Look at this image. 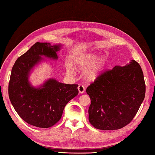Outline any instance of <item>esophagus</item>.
Instances as JSON below:
<instances>
[{
	"instance_id": "1",
	"label": "esophagus",
	"mask_w": 155,
	"mask_h": 155,
	"mask_svg": "<svg viewBox=\"0 0 155 155\" xmlns=\"http://www.w3.org/2000/svg\"><path fill=\"white\" fill-rule=\"evenodd\" d=\"M78 92H79L80 94H83L85 92V87H84V85H83V84L78 85Z\"/></svg>"
}]
</instances>
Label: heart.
Returning a JSON list of instances; mask_svg holds the SVG:
<instances>
[{
    "label": "heart",
    "mask_w": 155,
    "mask_h": 155,
    "mask_svg": "<svg viewBox=\"0 0 155 155\" xmlns=\"http://www.w3.org/2000/svg\"><path fill=\"white\" fill-rule=\"evenodd\" d=\"M98 56L94 54H89L87 55H84L83 57H81L78 58L77 61V64L78 67L81 68H85L90 65L93 64L94 62L98 59ZM107 63V60L105 58H102L98 61L96 64H94L93 67L86 72V77L87 78L90 80H94L99 74L101 72L103 71L105 65ZM71 71V70H69Z\"/></svg>",
    "instance_id": "obj_1"
}]
</instances>
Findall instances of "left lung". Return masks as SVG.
Wrapping results in <instances>:
<instances>
[{
	"mask_svg": "<svg viewBox=\"0 0 155 155\" xmlns=\"http://www.w3.org/2000/svg\"><path fill=\"white\" fill-rule=\"evenodd\" d=\"M86 91L91 101L90 123L100 130L120 129L133 119L145 96L142 68L134 60L115 66L101 72Z\"/></svg>",
	"mask_w": 155,
	"mask_h": 155,
	"instance_id": "1",
	"label": "left lung"
}]
</instances>
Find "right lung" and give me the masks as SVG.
I'll list each match as a JSON object with an SVG mask.
<instances>
[{
  "label": "right lung",
  "mask_w": 155,
  "mask_h": 155,
  "mask_svg": "<svg viewBox=\"0 0 155 155\" xmlns=\"http://www.w3.org/2000/svg\"><path fill=\"white\" fill-rule=\"evenodd\" d=\"M60 45L36 42L13 65L8 84V96L22 120L32 126L49 128L60 120L66 105L78 94V84L49 79L39 88L28 82L31 69L42 60V55L57 59Z\"/></svg>",
  "instance_id": "obj_1"
}]
</instances>
